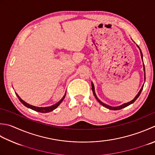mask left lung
Segmentation results:
<instances>
[{
  "mask_svg": "<svg viewBox=\"0 0 155 155\" xmlns=\"http://www.w3.org/2000/svg\"><path fill=\"white\" fill-rule=\"evenodd\" d=\"M137 46H138V45H137ZM138 48H139V50H140V55H141V57H142V61H143V59H142V51H141V50H140V48H139L138 46ZM143 66H144V81H145V78H146V76H145V68H144V63H143ZM91 85H92V91H93V95H94V96H95V97L97 99V100L98 102L100 104H101L103 106H104L105 107L107 108V109H109V110H121V109H122V108H124V107H127V106L130 105V104H133V103H134V102L136 101V100L138 99V97L140 96V93H141V92H142V89H143V87H144V85H142V88H141V89L140 90V91L138 92V93L137 94V95H136V96L135 97H134V99H132L131 101L126 103V104H124L121 105H120V106H117V107H112V106H110V105H107V104H104V103H103V102H101V101H100V100L97 98V95H96L95 92V87H94V84H93V83H91Z\"/></svg>",
  "mask_w": 155,
  "mask_h": 155,
  "instance_id": "8db88e82",
  "label": "left lung"
}]
</instances>
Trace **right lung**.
Returning <instances> with one entry per match:
<instances>
[{"instance_id": "right-lung-1", "label": "right lung", "mask_w": 155, "mask_h": 155, "mask_svg": "<svg viewBox=\"0 0 155 155\" xmlns=\"http://www.w3.org/2000/svg\"><path fill=\"white\" fill-rule=\"evenodd\" d=\"M66 93H65L64 95V97L62 98V99H60V101H59L58 102V103H56V104H54V105H51V106H49V107H36V106H33V105H30V104H27V103H26L25 101H24L23 99H21V97H19V95H18V94H17V93H15V94H16L17 96V97L19 98V101H20L21 103H22V104H23L24 105L26 106L27 107L31 109V110H33L36 111H38V112H40V113H48V112H50V111H53L54 110H55V109L58 107V106L60 104H61L62 101L64 100V99L65 96H66Z\"/></svg>"}]
</instances>
